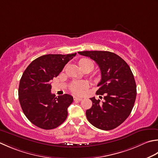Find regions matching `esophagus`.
I'll use <instances>...</instances> for the list:
<instances>
[{
  "label": "esophagus",
  "instance_id": "1",
  "mask_svg": "<svg viewBox=\"0 0 158 158\" xmlns=\"http://www.w3.org/2000/svg\"><path fill=\"white\" fill-rule=\"evenodd\" d=\"M74 100L75 101H82L83 98L81 97H74Z\"/></svg>",
  "mask_w": 158,
  "mask_h": 158
}]
</instances>
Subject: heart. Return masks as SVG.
<instances>
[{
	"label": "heart",
	"mask_w": 158,
	"mask_h": 158,
	"mask_svg": "<svg viewBox=\"0 0 158 158\" xmlns=\"http://www.w3.org/2000/svg\"><path fill=\"white\" fill-rule=\"evenodd\" d=\"M79 66L81 68L89 67L91 70L94 69V64L90 60L88 59H82L79 61ZM88 83L85 81H74L70 85V89L74 94H81L83 90L88 88Z\"/></svg>",
	"instance_id": "obj_1"
}]
</instances>
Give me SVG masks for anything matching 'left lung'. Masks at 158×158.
Here are the masks:
<instances>
[{
  "mask_svg": "<svg viewBox=\"0 0 158 158\" xmlns=\"http://www.w3.org/2000/svg\"><path fill=\"white\" fill-rule=\"evenodd\" d=\"M78 53L95 61L101 73L98 84L100 88L96 94L103 95L104 101L90 98L92 106L86 110L88 121L102 130L117 127L131 114L136 98V85L130 68L118 55L110 51H87Z\"/></svg>",
  "mask_w": 158,
  "mask_h": 158,
  "instance_id": "1",
  "label": "left lung"
}]
</instances>
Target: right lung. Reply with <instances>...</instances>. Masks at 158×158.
I'll return each instance as SVG.
<instances>
[{"instance_id": "add662e5", "label": "right lung", "mask_w": 158, "mask_h": 158, "mask_svg": "<svg viewBox=\"0 0 158 158\" xmlns=\"http://www.w3.org/2000/svg\"><path fill=\"white\" fill-rule=\"evenodd\" d=\"M76 54L42 55L24 70L20 81L18 98L24 115L38 127L55 129L66 119L68 107L73 97L68 94L55 97L51 92V83Z\"/></svg>"}]
</instances>
